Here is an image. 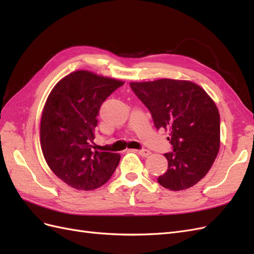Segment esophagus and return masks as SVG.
<instances>
[{
  "instance_id": "1",
  "label": "esophagus",
  "mask_w": 254,
  "mask_h": 254,
  "mask_svg": "<svg viewBox=\"0 0 254 254\" xmlns=\"http://www.w3.org/2000/svg\"><path fill=\"white\" fill-rule=\"evenodd\" d=\"M137 153H139V155H141L142 157H148L149 155H150V151L149 150H147V149H141V150H135Z\"/></svg>"
}]
</instances>
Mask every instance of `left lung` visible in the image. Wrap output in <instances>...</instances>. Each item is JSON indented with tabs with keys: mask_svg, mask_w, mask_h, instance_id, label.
I'll return each instance as SVG.
<instances>
[{
	"mask_svg": "<svg viewBox=\"0 0 254 254\" xmlns=\"http://www.w3.org/2000/svg\"><path fill=\"white\" fill-rule=\"evenodd\" d=\"M130 87L150 111L156 128L170 129L173 151L164 153L168 167L158 182L171 190L195 186L219 151L220 118L213 99L189 80L163 78L130 82Z\"/></svg>",
	"mask_w": 254,
	"mask_h": 254,
	"instance_id": "8db88e82",
	"label": "left lung"
}]
</instances>
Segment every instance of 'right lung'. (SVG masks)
Listing matches in <instances>:
<instances>
[{
    "instance_id": "add662e5",
    "label": "right lung",
    "mask_w": 254,
    "mask_h": 254,
    "mask_svg": "<svg viewBox=\"0 0 254 254\" xmlns=\"http://www.w3.org/2000/svg\"><path fill=\"white\" fill-rule=\"evenodd\" d=\"M124 82L89 71H75L53 88L45 102L40 142L48 165L76 190L102 187L120 163L119 153L92 151L102 104Z\"/></svg>"
}]
</instances>
